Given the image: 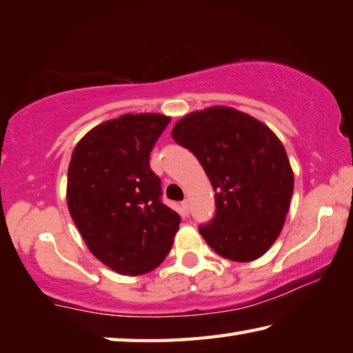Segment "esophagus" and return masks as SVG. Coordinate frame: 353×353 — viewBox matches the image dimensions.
Listing matches in <instances>:
<instances>
[{
  "label": "esophagus",
  "mask_w": 353,
  "mask_h": 353,
  "mask_svg": "<svg viewBox=\"0 0 353 353\" xmlns=\"http://www.w3.org/2000/svg\"><path fill=\"white\" fill-rule=\"evenodd\" d=\"M181 208H182V213L183 214H188V210H190V208H188V201H183L182 204H181Z\"/></svg>",
  "instance_id": "34e87169"
}]
</instances>
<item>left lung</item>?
I'll list each match as a JSON object with an SVG mask.
<instances>
[{
  "instance_id": "obj_1",
  "label": "left lung",
  "mask_w": 353,
  "mask_h": 353,
  "mask_svg": "<svg viewBox=\"0 0 353 353\" xmlns=\"http://www.w3.org/2000/svg\"><path fill=\"white\" fill-rule=\"evenodd\" d=\"M196 155L214 190L216 213L199 232L234 261L260 259L283 229L294 172L282 141L265 123L227 105L191 112L171 130Z\"/></svg>"
}]
</instances>
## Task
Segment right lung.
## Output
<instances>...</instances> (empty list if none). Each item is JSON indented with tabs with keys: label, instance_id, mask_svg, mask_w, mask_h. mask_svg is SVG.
Masks as SVG:
<instances>
[{
	"label": "right lung",
	"instance_id": "obj_1",
	"mask_svg": "<svg viewBox=\"0 0 353 353\" xmlns=\"http://www.w3.org/2000/svg\"><path fill=\"white\" fill-rule=\"evenodd\" d=\"M170 121L162 113H126L88 130L71 154V218L90 252L123 276L155 270L181 224L160 201V179L149 166V154Z\"/></svg>",
	"mask_w": 353,
	"mask_h": 353
}]
</instances>
